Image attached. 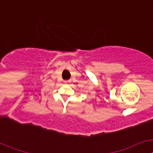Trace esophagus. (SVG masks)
<instances>
[{
	"label": "esophagus",
	"mask_w": 153,
	"mask_h": 153,
	"mask_svg": "<svg viewBox=\"0 0 153 153\" xmlns=\"http://www.w3.org/2000/svg\"><path fill=\"white\" fill-rule=\"evenodd\" d=\"M65 83H67V84H70V83H71V80L70 79H69V80H67V81H65Z\"/></svg>",
	"instance_id": "1"
}]
</instances>
